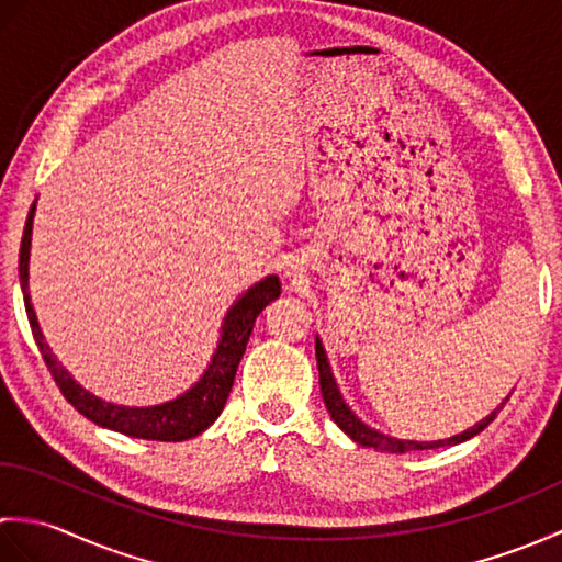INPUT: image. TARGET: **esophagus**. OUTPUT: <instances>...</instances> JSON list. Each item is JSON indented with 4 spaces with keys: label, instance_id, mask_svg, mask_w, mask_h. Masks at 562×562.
<instances>
[{
    "label": "esophagus",
    "instance_id": "esophagus-1",
    "mask_svg": "<svg viewBox=\"0 0 562 562\" xmlns=\"http://www.w3.org/2000/svg\"><path fill=\"white\" fill-rule=\"evenodd\" d=\"M296 272H300V268H296V266H290V268H288V278H296Z\"/></svg>",
    "mask_w": 562,
    "mask_h": 562
}]
</instances>
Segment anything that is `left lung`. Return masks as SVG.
Instances as JSON below:
<instances>
[{
  "instance_id": "obj_1",
  "label": "left lung",
  "mask_w": 562,
  "mask_h": 562,
  "mask_svg": "<svg viewBox=\"0 0 562 562\" xmlns=\"http://www.w3.org/2000/svg\"><path fill=\"white\" fill-rule=\"evenodd\" d=\"M316 364H318V384H321V396H324V403L326 408L333 417V423H336L345 435H348L355 445H360L364 449H376V451H389V453H405V451H423V449H439V447H451V445H461V441H469L471 437L481 435L483 429L491 425L497 413L503 411V405H497V408L485 415L483 420L475 423L473 427L463 429L461 435H453V437H447V439H435V441H415V439H398V437H391V435H384L379 432V429L369 427L367 423H362L360 417L355 415V411L350 408L348 403H345L342 393L338 389V381L336 376H333V369H330V362H328V355H326V348L324 342H321V338L316 336Z\"/></svg>"
}]
</instances>
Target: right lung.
<instances>
[{
  "mask_svg": "<svg viewBox=\"0 0 562 562\" xmlns=\"http://www.w3.org/2000/svg\"><path fill=\"white\" fill-rule=\"evenodd\" d=\"M35 202L38 200H33L26 217V226H23V236H21L19 280H21L23 304H26V314H29V324L33 330L35 345H38L43 360L47 369H50L55 384L59 386V391H63V396L75 405L83 417H89L91 423L127 437L157 439V441H183L205 432V429L217 420L220 413L224 411L226 398H229L238 362H241V357L246 352V342L250 338V330H254L258 314L272 300H278L280 296L282 288H280L278 274H266V278L258 280L256 284H250V288L238 294V300L226 308V314L222 318L217 348H214L205 372H202L195 384L188 391H183L181 396L157 403V405H121V403L103 401L99 396H93V393L83 389L81 384H77V379L67 372L63 362L57 360L55 352L50 350V345H47L43 336L38 316H35L31 292H29V262H31Z\"/></svg>",
  "mask_w": 562,
  "mask_h": 562,
  "instance_id": "right-lung-1",
  "label": "right lung"
}]
</instances>
